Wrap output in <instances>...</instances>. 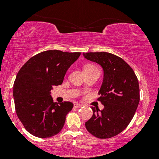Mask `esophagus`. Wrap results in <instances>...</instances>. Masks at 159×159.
Returning a JSON list of instances; mask_svg holds the SVG:
<instances>
[{
	"label": "esophagus",
	"instance_id": "34e87169",
	"mask_svg": "<svg viewBox=\"0 0 159 159\" xmlns=\"http://www.w3.org/2000/svg\"><path fill=\"white\" fill-rule=\"evenodd\" d=\"M81 106H82V105H81V104L77 103V102L74 103V107H81Z\"/></svg>",
	"mask_w": 159,
	"mask_h": 159
}]
</instances>
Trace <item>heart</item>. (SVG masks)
<instances>
[{"label":"heart","instance_id":"heart-1","mask_svg":"<svg viewBox=\"0 0 159 159\" xmlns=\"http://www.w3.org/2000/svg\"><path fill=\"white\" fill-rule=\"evenodd\" d=\"M92 67H94L93 65H86L84 66V69H87V68H92Z\"/></svg>","mask_w":159,"mask_h":159}]
</instances>
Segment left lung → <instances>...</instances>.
I'll list each match as a JSON object with an SVG mask.
<instances>
[{
    "mask_svg": "<svg viewBox=\"0 0 159 159\" xmlns=\"http://www.w3.org/2000/svg\"><path fill=\"white\" fill-rule=\"evenodd\" d=\"M83 55L101 66L104 72L98 98L104 108L91 107L93 114L85 123L86 129L98 138H112L123 132L135 114L140 101L138 78L130 66L114 54L88 52Z\"/></svg>",
    "mask_w": 159,
    "mask_h": 159,
    "instance_id": "1",
    "label": "left lung"
}]
</instances>
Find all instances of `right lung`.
Returning a JSON list of instances; mask_svg holds the SVG:
<instances>
[{
	"label": "right lung",
	"mask_w": 159,
	"mask_h": 159,
	"mask_svg": "<svg viewBox=\"0 0 159 159\" xmlns=\"http://www.w3.org/2000/svg\"><path fill=\"white\" fill-rule=\"evenodd\" d=\"M80 55V52L45 51L32 57L20 69L13 85L16 112L33 135L50 138L63 129L73 104L54 102L51 90L63 83L67 70Z\"/></svg>",
	"instance_id": "right-lung-1"
}]
</instances>
